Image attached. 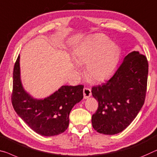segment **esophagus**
Returning a JSON list of instances; mask_svg holds the SVG:
<instances>
[{"mask_svg":"<svg viewBox=\"0 0 157 157\" xmlns=\"http://www.w3.org/2000/svg\"><path fill=\"white\" fill-rule=\"evenodd\" d=\"M91 94V90L90 88H83V98L85 99L88 98L89 97H90Z\"/></svg>","mask_w":157,"mask_h":157,"instance_id":"esophagus-1","label":"esophagus"}]
</instances>
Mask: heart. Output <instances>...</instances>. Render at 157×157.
<instances>
[{"mask_svg": "<svg viewBox=\"0 0 157 157\" xmlns=\"http://www.w3.org/2000/svg\"><path fill=\"white\" fill-rule=\"evenodd\" d=\"M73 57L77 64L87 63L86 73L88 78L102 81L114 70L119 59V48L107 36L98 34L76 49Z\"/></svg>", "mask_w": 157, "mask_h": 157, "instance_id": "heart-1", "label": "heart"}]
</instances>
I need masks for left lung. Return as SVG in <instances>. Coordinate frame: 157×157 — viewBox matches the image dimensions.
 <instances>
[{
  "label": "left lung",
  "instance_id": "left-lung-1",
  "mask_svg": "<svg viewBox=\"0 0 157 157\" xmlns=\"http://www.w3.org/2000/svg\"><path fill=\"white\" fill-rule=\"evenodd\" d=\"M147 76V57L132 51L124 57L109 80L93 87L92 95L98 101V108L92 117L95 131L114 135L131 124L144 105Z\"/></svg>",
  "mask_w": 157,
  "mask_h": 157
}]
</instances>
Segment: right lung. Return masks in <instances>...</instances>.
<instances>
[{
    "label": "right lung",
    "mask_w": 157,
    "mask_h": 157,
    "mask_svg": "<svg viewBox=\"0 0 157 157\" xmlns=\"http://www.w3.org/2000/svg\"><path fill=\"white\" fill-rule=\"evenodd\" d=\"M20 55L13 70L12 104L21 119L33 131L43 136L64 132L74 106L83 98V86H62L49 97L37 100L24 89L20 78Z\"/></svg>",
    "instance_id": "add662e5"
}]
</instances>
